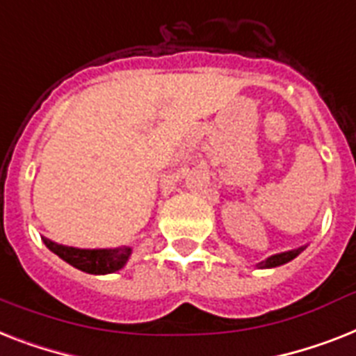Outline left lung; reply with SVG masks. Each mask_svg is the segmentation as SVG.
<instances>
[{"instance_id":"1","label":"left lung","mask_w":356,"mask_h":356,"mask_svg":"<svg viewBox=\"0 0 356 356\" xmlns=\"http://www.w3.org/2000/svg\"><path fill=\"white\" fill-rule=\"evenodd\" d=\"M303 248L305 247H300V248H294V250H289V252H282V254H274V256H270V258H267L265 261L258 263L259 268H270V267H280V265H283V263L291 261V259H294L296 256H298L300 252H302Z\"/></svg>"}]
</instances>
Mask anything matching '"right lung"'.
I'll use <instances>...</instances> for the list:
<instances>
[{
	"label": "right lung",
	"mask_w": 356,
	"mask_h": 356,
	"mask_svg": "<svg viewBox=\"0 0 356 356\" xmlns=\"http://www.w3.org/2000/svg\"><path fill=\"white\" fill-rule=\"evenodd\" d=\"M45 247L56 256L88 274H109L122 268L131 256V247L117 248H74L58 245L43 238Z\"/></svg>",
	"instance_id": "right-lung-1"
}]
</instances>
